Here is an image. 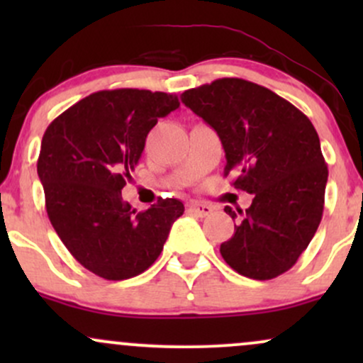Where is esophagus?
Returning <instances> with one entry per match:
<instances>
[{"label":"esophagus","mask_w":363,"mask_h":363,"mask_svg":"<svg viewBox=\"0 0 363 363\" xmlns=\"http://www.w3.org/2000/svg\"><path fill=\"white\" fill-rule=\"evenodd\" d=\"M187 210H189V213H193L196 216H208L210 213H213V206L206 205V203H199V201L189 203Z\"/></svg>","instance_id":"obj_1"}]
</instances>
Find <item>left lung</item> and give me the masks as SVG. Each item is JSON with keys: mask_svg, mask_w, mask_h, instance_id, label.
<instances>
[{"mask_svg": "<svg viewBox=\"0 0 363 363\" xmlns=\"http://www.w3.org/2000/svg\"><path fill=\"white\" fill-rule=\"evenodd\" d=\"M182 102L222 140L232 186L252 194L235 234L220 245L242 277L272 280L289 272L318 230L328 165L318 131L303 112L266 86L218 78L186 90ZM225 211L237 218L230 206Z\"/></svg>", "mask_w": 363, "mask_h": 363, "instance_id": "1", "label": "left lung"}]
</instances>
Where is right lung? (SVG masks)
I'll return each mask as SVG.
<instances>
[{"instance_id":"add662e5","label":"right lung","mask_w":363,"mask_h":363,"mask_svg":"<svg viewBox=\"0 0 363 363\" xmlns=\"http://www.w3.org/2000/svg\"><path fill=\"white\" fill-rule=\"evenodd\" d=\"M177 107V95L165 91L102 90L45 129L37 174L48 216L74 259L97 277L119 281L148 269L184 213L174 198L136 213L121 196L150 129Z\"/></svg>"}]
</instances>
